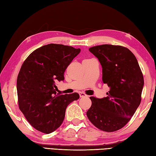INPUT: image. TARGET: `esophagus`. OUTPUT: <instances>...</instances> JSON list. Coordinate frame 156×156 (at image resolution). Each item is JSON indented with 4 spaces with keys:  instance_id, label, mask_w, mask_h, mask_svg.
I'll return each instance as SVG.
<instances>
[{
    "instance_id": "1",
    "label": "esophagus",
    "mask_w": 156,
    "mask_h": 156,
    "mask_svg": "<svg viewBox=\"0 0 156 156\" xmlns=\"http://www.w3.org/2000/svg\"><path fill=\"white\" fill-rule=\"evenodd\" d=\"M79 94H80V97L81 98H83V97H87V95L84 92H79Z\"/></svg>"
}]
</instances>
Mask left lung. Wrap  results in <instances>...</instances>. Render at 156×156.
I'll return each instance as SVG.
<instances>
[{
  "instance_id": "obj_1",
  "label": "left lung",
  "mask_w": 156,
  "mask_h": 156,
  "mask_svg": "<svg viewBox=\"0 0 156 156\" xmlns=\"http://www.w3.org/2000/svg\"><path fill=\"white\" fill-rule=\"evenodd\" d=\"M89 51L100 62L102 82L110 90L107 97H90L92 105L87 115L101 130L117 131L127 123L140 105L143 74L136 58L127 48L105 44Z\"/></svg>"
}]
</instances>
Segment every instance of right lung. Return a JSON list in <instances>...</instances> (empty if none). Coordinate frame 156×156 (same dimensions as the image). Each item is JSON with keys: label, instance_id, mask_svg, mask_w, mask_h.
<instances>
[{"label": "right lung", "instance_id": "right-lung-1", "mask_svg": "<svg viewBox=\"0 0 156 156\" xmlns=\"http://www.w3.org/2000/svg\"><path fill=\"white\" fill-rule=\"evenodd\" d=\"M80 52V48L50 44L35 49L23 62L16 80L19 107L29 123L42 133L56 130L68 105L80 97L77 92H56V83L64 80L66 69Z\"/></svg>", "mask_w": 156, "mask_h": 156}]
</instances>
